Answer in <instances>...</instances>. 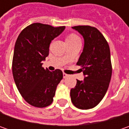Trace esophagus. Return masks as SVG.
Masks as SVG:
<instances>
[{"label": "esophagus", "mask_w": 129, "mask_h": 129, "mask_svg": "<svg viewBox=\"0 0 129 129\" xmlns=\"http://www.w3.org/2000/svg\"><path fill=\"white\" fill-rule=\"evenodd\" d=\"M68 77V75L65 74V73H63V77H64V78H66V77Z\"/></svg>", "instance_id": "obj_1"}]
</instances>
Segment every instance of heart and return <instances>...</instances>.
Instances as JSON below:
<instances>
[{
	"instance_id": "b5f03b06",
	"label": "heart",
	"mask_w": 129,
	"mask_h": 129,
	"mask_svg": "<svg viewBox=\"0 0 129 129\" xmlns=\"http://www.w3.org/2000/svg\"><path fill=\"white\" fill-rule=\"evenodd\" d=\"M66 42H67V44L80 42V39L75 34H70L66 37Z\"/></svg>"
}]
</instances>
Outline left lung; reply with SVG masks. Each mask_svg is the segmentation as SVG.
<instances>
[{"mask_svg": "<svg viewBox=\"0 0 129 129\" xmlns=\"http://www.w3.org/2000/svg\"><path fill=\"white\" fill-rule=\"evenodd\" d=\"M84 38V48L77 62L82 67L85 78L77 80L70 90L73 105L87 110L95 107L105 96L112 75L109 45L103 35L96 28L90 26L72 27Z\"/></svg>", "mask_w": 129, "mask_h": 129, "instance_id": "1", "label": "left lung"}]
</instances>
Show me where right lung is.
Instances as JSON below:
<instances>
[{
  "label": "right lung",
  "mask_w": 129,
  "mask_h": 129,
  "mask_svg": "<svg viewBox=\"0 0 129 129\" xmlns=\"http://www.w3.org/2000/svg\"><path fill=\"white\" fill-rule=\"evenodd\" d=\"M64 28L34 23L23 29L18 37L13 57V76L20 94L33 106L51 105L63 77L60 70L50 72L42 67V62L49 55L51 42Z\"/></svg>",
  "instance_id": "right-lung-1"
}]
</instances>
